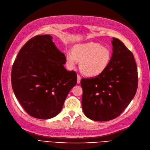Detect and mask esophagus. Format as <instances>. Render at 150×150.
I'll list each match as a JSON object with an SVG mask.
<instances>
[{"label": "esophagus", "mask_w": 150, "mask_h": 150, "mask_svg": "<svg viewBox=\"0 0 150 150\" xmlns=\"http://www.w3.org/2000/svg\"><path fill=\"white\" fill-rule=\"evenodd\" d=\"M80 81H81V76L79 75H77V83H80Z\"/></svg>", "instance_id": "esophagus-1"}]
</instances>
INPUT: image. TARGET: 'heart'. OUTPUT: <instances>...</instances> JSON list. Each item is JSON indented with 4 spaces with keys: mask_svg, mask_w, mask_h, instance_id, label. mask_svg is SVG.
<instances>
[{
    "mask_svg": "<svg viewBox=\"0 0 150 150\" xmlns=\"http://www.w3.org/2000/svg\"><path fill=\"white\" fill-rule=\"evenodd\" d=\"M111 57V52L107 47L98 43L88 42L75 45L73 51H67L66 62L69 68L72 69L80 62L82 73L87 76H96L107 69Z\"/></svg>",
    "mask_w": 150,
    "mask_h": 150,
    "instance_id": "heart-1",
    "label": "heart"
}]
</instances>
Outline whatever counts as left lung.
Segmentation results:
<instances>
[{"label": "left lung", "mask_w": 150, "mask_h": 150, "mask_svg": "<svg viewBox=\"0 0 150 150\" xmlns=\"http://www.w3.org/2000/svg\"><path fill=\"white\" fill-rule=\"evenodd\" d=\"M113 54L102 74L81 79V105L87 118L107 122L118 117L131 102L138 87V71L131 51L113 38Z\"/></svg>", "instance_id": "obj_1"}]
</instances>
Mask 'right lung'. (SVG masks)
I'll use <instances>...</instances> for the list:
<instances>
[{"mask_svg": "<svg viewBox=\"0 0 150 150\" xmlns=\"http://www.w3.org/2000/svg\"><path fill=\"white\" fill-rule=\"evenodd\" d=\"M50 35H37L19 51L11 73L12 89L26 112L38 119L55 117L62 110L77 75L64 66L66 58Z\"/></svg>", "mask_w": 150, "mask_h": 150, "instance_id": "add662e5", "label": "right lung"}]
</instances>
